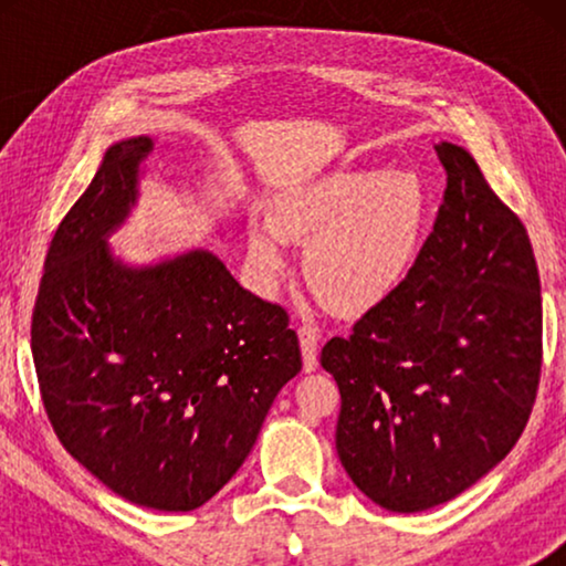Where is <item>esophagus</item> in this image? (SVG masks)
<instances>
[{"instance_id": "34e87169", "label": "esophagus", "mask_w": 566, "mask_h": 566, "mask_svg": "<svg viewBox=\"0 0 566 566\" xmlns=\"http://www.w3.org/2000/svg\"><path fill=\"white\" fill-rule=\"evenodd\" d=\"M298 343H301V355H304V370L312 374L316 370V345H319V329L314 324H298Z\"/></svg>"}]
</instances>
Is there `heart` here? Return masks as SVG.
<instances>
[{"label": "heart", "mask_w": 566, "mask_h": 566, "mask_svg": "<svg viewBox=\"0 0 566 566\" xmlns=\"http://www.w3.org/2000/svg\"><path fill=\"white\" fill-rule=\"evenodd\" d=\"M428 206L420 175L337 169L283 200L273 227L252 223L247 258L273 277L283 268L281 239L308 242L304 273L316 296L337 312H368L412 273Z\"/></svg>", "instance_id": "obj_1"}]
</instances>
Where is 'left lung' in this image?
<instances>
[{"label":"left lung","mask_w":566,"mask_h":566,"mask_svg":"<svg viewBox=\"0 0 566 566\" xmlns=\"http://www.w3.org/2000/svg\"><path fill=\"white\" fill-rule=\"evenodd\" d=\"M436 151L446 192L412 273L322 347L339 461L391 513L443 505L513 451L544 355L528 231L463 146Z\"/></svg>","instance_id":"left-lung-1"}]
</instances>
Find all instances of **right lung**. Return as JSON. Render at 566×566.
Returning <instances> with one entry per match:
<instances>
[{"label":"right lung","mask_w":566,"mask_h":566,"mask_svg":"<svg viewBox=\"0 0 566 566\" xmlns=\"http://www.w3.org/2000/svg\"><path fill=\"white\" fill-rule=\"evenodd\" d=\"M151 146L113 144L59 223L30 345L61 446L128 502L188 513L250 455L301 350L285 308L244 291L211 252L113 260L105 237L136 203Z\"/></svg>","instance_id":"obj_1"}]
</instances>
